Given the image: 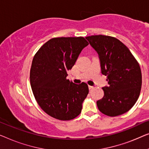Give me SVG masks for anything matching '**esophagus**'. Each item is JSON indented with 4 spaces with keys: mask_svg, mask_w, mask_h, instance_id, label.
<instances>
[{
    "mask_svg": "<svg viewBox=\"0 0 149 149\" xmlns=\"http://www.w3.org/2000/svg\"><path fill=\"white\" fill-rule=\"evenodd\" d=\"M88 88H89L90 90L93 89V86H88Z\"/></svg>",
    "mask_w": 149,
    "mask_h": 149,
    "instance_id": "34e87169",
    "label": "esophagus"
}]
</instances>
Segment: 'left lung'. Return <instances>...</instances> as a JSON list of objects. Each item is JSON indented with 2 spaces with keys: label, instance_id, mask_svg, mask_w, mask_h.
<instances>
[{
  "label": "left lung",
  "instance_id": "left-lung-1",
  "mask_svg": "<svg viewBox=\"0 0 149 149\" xmlns=\"http://www.w3.org/2000/svg\"><path fill=\"white\" fill-rule=\"evenodd\" d=\"M97 53L102 74L108 86L102 88L104 96L96 101L98 109L106 116L125 113L139 97L142 74L139 64L126 46L116 38L103 35L86 37Z\"/></svg>",
  "mask_w": 149,
  "mask_h": 149
}]
</instances>
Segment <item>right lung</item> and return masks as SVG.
Here are the masks:
<instances>
[{
    "label": "right lung",
    "instance_id": "obj_1",
    "mask_svg": "<svg viewBox=\"0 0 149 149\" xmlns=\"http://www.w3.org/2000/svg\"><path fill=\"white\" fill-rule=\"evenodd\" d=\"M88 42L83 37L54 38L38 50L30 70V84L36 101L45 113L59 120L78 116L88 94L84 82L67 79L79 54Z\"/></svg>",
    "mask_w": 149,
    "mask_h": 149
}]
</instances>
